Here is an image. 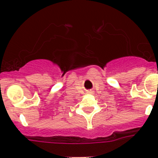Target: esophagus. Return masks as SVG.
I'll list each match as a JSON object with an SVG mask.
<instances>
[{
	"label": "esophagus",
	"instance_id": "esophagus-1",
	"mask_svg": "<svg viewBox=\"0 0 158 158\" xmlns=\"http://www.w3.org/2000/svg\"><path fill=\"white\" fill-rule=\"evenodd\" d=\"M91 93H93V92H91Z\"/></svg>",
	"mask_w": 158,
	"mask_h": 158
}]
</instances>
